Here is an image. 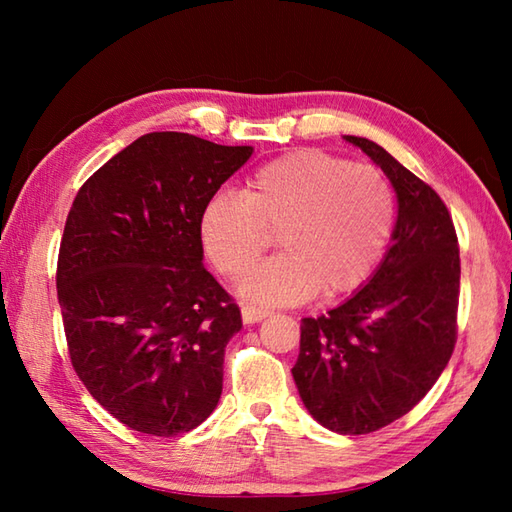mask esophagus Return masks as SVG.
<instances>
[{
  "label": "esophagus",
  "mask_w": 512,
  "mask_h": 512,
  "mask_svg": "<svg viewBox=\"0 0 512 512\" xmlns=\"http://www.w3.org/2000/svg\"><path fill=\"white\" fill-rule=\"evenodd\" d=\"M270 317V312L264 308H257V306H242V321L244 323H259L262 319Z\"/></svg>",
  "instance_id": "34e87169"
}]
</instances>
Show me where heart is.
Segmentation results:
<instances>
[{
    "mask_svg": "<svg viewBox=\"0 0 512 512\" xmlns=\"http://www.w3.org/2000/svg\"><path fill=\"white\" fill-rule=\"evenodd\" d=\"M396 195L383 171L323 149H295L250 176L242 198L215 193L200 237L217 273L244 277L277 233L284 253L257 266L239 290L266 306H292L321 290L347 295L374 275L394 235Z\"/></svg>",
    "mask_w": 512,
    "mask_h": 512,
    "instance_id": "obj_1",
    "label": "heart"
}]
</instances>
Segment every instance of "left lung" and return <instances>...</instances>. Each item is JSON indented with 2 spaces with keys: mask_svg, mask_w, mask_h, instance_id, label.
Instances as JSON below:
<instances>
[{
  "mask_svg": "<svg viewBox=\"0 0 512 512\" xmlns=\"http://www.w3.org/2000/svg\"><path fill=\"white\" fill-rule=\"evenodd\" d=\"M345 140L394 184V242L354 297L301 319L292 376L314 420L363 436L416 407L447 367L458 341L460 248L447 204L427 182L372 140Z\"/></svg>",
  "mask_w": 512,
  "mask_h": 512,
  "instance_id": "obj_1",
  "label": "left lung"
}]
</instances>
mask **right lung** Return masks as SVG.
Here are the masks:
<instances>
[{
  "label": "right lung",
  "mask_w": 512,
  "mask_h": 512,
  "mask_svg": "<svg viewBox=\"0 0 512 512\" xmlns=\"http://www.w3.org/2000/svg\"><path fill=\"white\" fill-rule=\"evenodd\" d=\"M253 147L151 132L85 180L65 220L57 295L76 376L129 429L171 438L211 416L242 328L202 266L200 215Z\"/></svg>",
  "instance_id": "right-lung-1"
}]
</instances>
